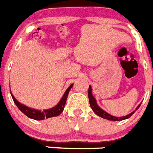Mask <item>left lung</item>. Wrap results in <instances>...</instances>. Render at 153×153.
Here are the masks:
<instances>
[{
	"label": "left lung",
	"instance_id": "8db88e82",
	"mask_svg": "<svg viewBox=\"0 0 153 153\" xmlns=\"http://www.w3.org/2000/svg\"><path fill=\"white\" fill-rule=\"evenodd\" d=\"M88 98H89L90 101V105H91V108H92V110L94 111L95 114L97 115H98L99 117H102V118H104V119H108L109 121H122V120L127 119V118H129L131 117L135 111H136L140 107L141 104H139V106L135 108V110L134 111L131 112L130 114H127L126 116H122V117H115V116H113L111 114H108V112H106L105 111H104L103 109L100 108L98 106V104L97 103L96 99L94 97L92 94V88H91V86H89V90H88Z\"/></svg>",
	"mask_w": 153,
	"mask_h": 153
}]
</instances>
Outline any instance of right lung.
<instances>
[{
    "mask_svg": "<svg viewBox=\"0 0 153 153\" xmlns=\"http://www.w3.org/2000/svg\"><path fill=\"white\" fill-rule=\"evenodd\" d=\"M74 86V83H72L70 87H68L67 90L65 91L64 94L62 95V98L59 100V102L56 105L55 107L52 108H49V109H46V110H37V109H34V108H29V107L26 106L25 104H21L20 102H18V100H16V98L14 97V95L11 94V97H12V99L14 100V104H16V106L18 107V109L21 111L23 113V114H25L27 117L32 118L34 120H39V121H41V120H44L45 118H49V117H56L59 116V114L63 111L64 107H65V104L66 102V99H67L68 94L70 92V89Z\"/></svg>",
    "mask_w": 153,
    "mask_h": 153,
    "instance_id": "add662e5",
    "label": "right lung"
}]
</instances>
